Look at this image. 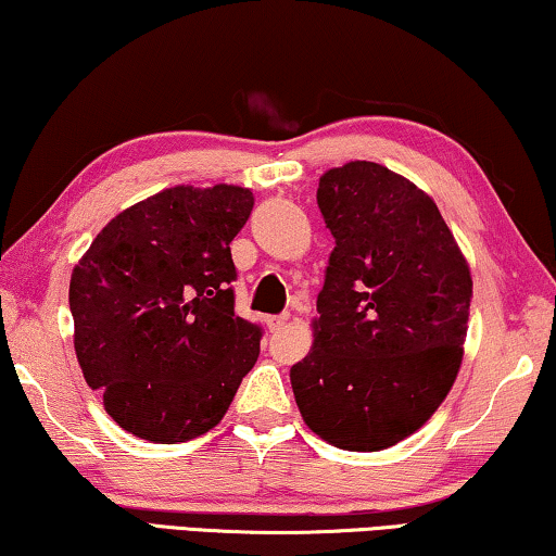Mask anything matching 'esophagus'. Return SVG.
I'll use <instances>...</instances> for the list:
<instances>
[{"mask_svg": "<svg viewBox=\"0 0 556 556\" xmlns=\"http://www.w3.org/2000/svg\"><path fill=\"white\" fill-rule=\"evenodd\" d=\"M288 313H283V316H270L268 320H265V324H268V328H270V333H276V331H280V328H286V324H288Z\"/></svg>", "mask_w": 556, "mask_h": 556, "instance_id": "esophagus-1", "label": "esophagus"}]
</instances>
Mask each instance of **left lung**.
I'll return each mask as SVG.
<instances>
[{
	"instance_id": "obj_1",
	"label": "left lung",
	"mask_w": 556,
	"mask_h": 556,
	"mask_svg": "<svg viewBox=\"0 0 556 556\" xmlns=\"http://www.w3.org/2000/svg\"><path fill=\"white\" fill-rule=\"evenodd\" d=\"M336 248L308 356L291 368L305 426L345 452H381L429 421L464 358L471 270L429 192L351 160L318 180Z\"/></svg>"
}]
</instances>
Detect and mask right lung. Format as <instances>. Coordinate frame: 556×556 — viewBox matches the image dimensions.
Segmentation results:
<instances>
[{"label": "right lung", "instance_id": "add662e5", "mask_svg": "<svg viewBox=\"0 0 556 556\" xmlns=\"http://www.w3.org/2000/svg\"><path fill=\"white\" fill-rule=\"evenodd\" d=\"M251 188L175 185L115 215L72 268L75 353L119 429L152 444L220 424L261 353L232 311L230 243Z\"/></svg>", "mask_w": 556, "mask_h": 556}]
</instances>
